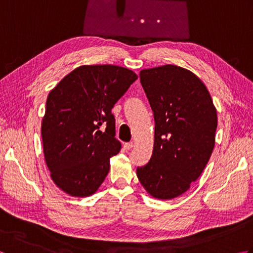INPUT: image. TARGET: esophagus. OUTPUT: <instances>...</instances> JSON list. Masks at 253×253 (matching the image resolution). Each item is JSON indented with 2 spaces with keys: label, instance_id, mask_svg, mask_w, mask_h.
<instances>
[{
  "label": "esophagus",
  "instance_id": "1",
  "mask_svg": "<svg viewBox=\"0 0 253 253\" xmlns=\"http://www.w3.org/2000/svg\"><path fill=\"white\" fill-rule=\"evenodd\" d=\"M124 148L127 149V150H130L133 148V143L132 142H126L125 144H124Z\"/></svg>",
  "mask_w": 253,
  "mask_h": 253
}]
</instances>
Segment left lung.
Returning a JSON list of instances; mask_svg holds the SVG:
<instances>
[{"instance_id":"left-lung-1","label":"left lung","mask_w":253,"mask_h":253,"mask_svg":"<svg viewBox=\"0 0 253 253\" xmlns=\"http://www.w3.org/2000/svg\"><path fill=\"white\" fill-rule=\"evenodd\" d=\"M139 76L155 128L152 157L137 177L150 196L170 200L189 189L211 158L216 109L204 84L186 68L168 64Z\"/></svg>"}]
</instances>
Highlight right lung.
<instances>
[{
	"label": "right lung",
	"mask_w": 253,
	"mask_h": 253,
	"mask_svg": "<svg viewBox=\"0 0 253 253\" xmlns=\"http://www.w3.org/2000/svg\"><path fill=\"white\" fill-rule=\"evenodd\" d=\"M138 76L116 65H83L47 95L41 135L54 184L72 197H89L121 151L112 109Z\"/></svg>",
	"instance_id": "obj_1"
}]
</instances>
